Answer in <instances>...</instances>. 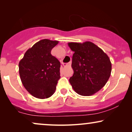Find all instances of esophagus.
I'll use <instances>...</instances> for the list:
<instances>
[{
    "instance_id": "obj_1",
    "label": "esophagus",
    "mask_w": 132,
    "mask_h": 132,
    "mask_svg": "<svg viewBox=\"0 0 132 132\" xmlns=\"http://www.w3.org/2000/svg\"><path fill=\"white\" fill-rule=\"evenodd\" d=\"M71 65V62L68 63V64H66V63H64V64H63V65H64V67H66L67 65Z\"/></svg>"
}]
</instances>
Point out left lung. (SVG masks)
Segmentation results:
<instances>
[{
  "label": "left lung",
  "mask_w": 132,
  "mask_h": 132,
  "mask_svg": "<svg viewBox=\"0 0 132 132\" xmlns=\"http://www.w3.org/2000/svg\"><path fill=\"white\" fill-rule=\"evenodd\" d=\"M68 46L75 52L71 64L74 74L70 78V84L79 95L94 94L105 85L111 76L110 59L100 48L90 41L69 43Z\"/></svg>",
  "instance_id": "1"
}]
</instances>
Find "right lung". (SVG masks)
<instances>
[{
	"label": "right lung",
	"instance_id": "right-lung-1",
	"mask_svg": "<svg viewBox=\"0 0 132 132\" xmlns=\"http://www.w3.org/2000/svg\"><path fill=\"white\" fill-rule=\"evenodd\" d=\"M57 41L44 39L26 52L20 61L21 82L32 95L41 99L51 97L60 79V62L52 55L51 50Z\"/></svg>",
	"mask_w": 132,
	"mask_h": 132
}]
</instances>
